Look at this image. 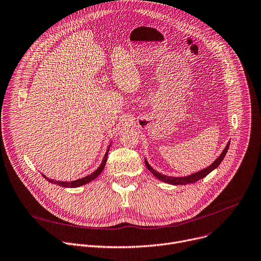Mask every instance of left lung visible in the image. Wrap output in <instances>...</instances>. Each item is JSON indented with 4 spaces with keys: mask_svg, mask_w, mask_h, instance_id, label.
<instances>
[{
    "mask_svg": "<svg viewBox=\"0 0 261 261\" xmlns=\"http://www.w3.org/2000/svg\"><path fill=\"white\" fill-rule=\"evenodd\" d=\"M229 146H230V140L228 141V144L226 145L225 149L223 150V152L221 153V155L213 161L209 167L199 171V172H196L194 174H191L188 176H184V177H173V176H167V175H163L159 172H157L156 170H154L151 165L149 164L148 160L145 158V163H146V167L147 169L157 178L159 179L160 181L162 182H165V183H169V184H172V185H186V184H191V183H196L197 181L203 179L204 177H206L209 173H211L213 170H216L219 165L221 164V162L224 160V157L226 156L227 154V151L229 149Z\"/></svg>",
    "mask_w": 261,
    "mask_h": 261,
    "instance_id": "8db88e82",
    "label": "left lung"
}]
</instances>
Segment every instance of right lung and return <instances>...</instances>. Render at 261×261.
Listing matches in <instances>:
<instances>
[{
  "instance_id": "1",
  "label": "right lung",
  "mask_w": 261,
  "mask_h": 261,
  "mask_svg": "<svg viewBox=\"0 0 261 261\" xmlns=\"http://www.w3.org/2000/svg\"><path fill=\"white\" fill-rule=\"evenodd\" d=\"M111 143H112V141H111ZM111 143L109 144V146H108V148H107V151H106V153H105V155H104V158H103V160H102V162H101V164H100V167H99L96 171L92 172L90 175H87V176H85V177H83V178H80V179H77V180H74V181L54 180V179L48 178V177H46V176L43 175V174H41V175H42L46 180H48L49 182H51V183H53V184H57V185L62 186V187L76 188V187H80V186H82V185H85V184H87V183L91 182L92 180L96 179V178H97L99 175H101V173L104 171L105 164H106V161H107V156H108V153H109V149H110V147H111Z\"/></svg>"
}]
</instances>
